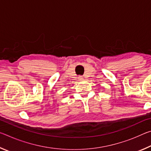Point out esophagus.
<instances>
[{
  "instance_id": "esophagus-1",
  "label": "esophagus",
  "mask_w": 151,
  "mask_h": 151,
  "mask_svg": "<svg viewBox=\"0 0 151 151\" xmlns=\"http://www.w3.org/2000/svg\"><path fill=\"white\" fill-rule=\"evenodd\" d=\"M79 78H80V79H82V78H82L81 76V77H79Z\"/></svg>"
}]
</instances>
